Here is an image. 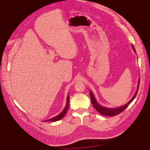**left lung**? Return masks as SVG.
<instances>
[{"label": "left lung", "mask_w": 150, "mask_h": 150, "mask_svg": "<svg viewBox=\"0 0 150 150\" xmlns=\"http://www.w3.org/2000/svg\"><path fill=\"white\" fill-rule=\"evenodd\" d=\"M132 48H133V50H134V52H136L134 46H132ZM139 85H140V82L138 83V88H137V91L136 92L135 94L134 95V96L132 97V98L130 100V101L128 102L127 104H125L123 106H121V107H119L117 108H105V107H103L101 105H100L98 103L96 102V99H95V98L93 94L92 93L91 91H90V95H91V102L92 105L94 107V108L96 109V110L98 111L100 113H101L102 115H106V116H115V115H119V113H121L122 111H123L125 109H126L128 105H129L130 103H131L134 99L135 98L136 96H137V94L138 93V88H139Z\"/></svg>", "instance_id": "8db88e82"}]
</instances>
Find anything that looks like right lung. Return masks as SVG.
<instances>
[{
  "label": "right lung",
  "mask_w": 150,
  "mask_h": 150,
  "mask_svg": "<svg viewBox=\"0 0 150 150\" xmlns=\"http://www.w3.org/2000/svg\"><path fill=\"white\" fill-rule=\"evenodd\" d=\"M69 95H68L67 98V104L66 105V107H65L64 110H63V111H62V113H59L58 115H57L56 117H53V118H52V119H47V120H45V121L55 122V121H59V120H60V119H62V118L64 117V115H66V113L67 111L68 110V108H69Z\"/></svg>",
  "instance_id": "right-lung-1"
}]
</instances>
